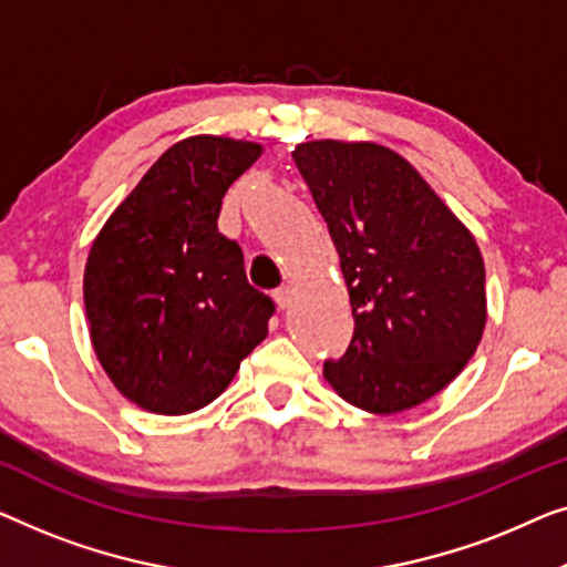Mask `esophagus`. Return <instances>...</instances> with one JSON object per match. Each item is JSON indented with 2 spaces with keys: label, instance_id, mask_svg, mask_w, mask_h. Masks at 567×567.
<instances>
[{
  "label": "esophagus",
  "instance_id": "obj_1",
  "mask_svg": "<svg viewBox=\"0 0 567 567\" xmlns=\"http://www.w3.org/2000/svg\"><path fill=\"white\" fill-rule=\"evenodd\" d=\"M290 298H292V290H290V287H280V290L275 292V302H277V308H280V310H287V308H290Z\"/></svg>",
  "mask_w": 567,
  "mask_h": 567
}]
</instances>
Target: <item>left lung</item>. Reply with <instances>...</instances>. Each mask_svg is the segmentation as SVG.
<instances>
[{
    "label": "left lung",
    "mask_w": 567,
    "mask_h": 567,
    "mask_svg": "<svg viewBox=\"0 0 567 567\" xmlns=\"http://www.w3.org/2000/svg\"><path fill=\"white\" fill-rule=\"evenodd\" d=\"M295 164L339 251L354 333L323 378L347 403L401 413L462 372L483 339L475 238L401 154L370 141H308Z\"/></svg>",
    "instance_id": "1"
}]
</instances>
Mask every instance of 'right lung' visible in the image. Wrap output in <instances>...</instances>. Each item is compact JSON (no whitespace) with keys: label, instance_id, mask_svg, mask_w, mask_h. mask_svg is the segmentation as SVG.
I'll return each instance as SVG.
<instances>
[{"label":"right lung","instance_id":"obj_1","mask_svg":"<svg viewBox=\"0 0 567 567\" xmlns=\"http://www.w3.org/2000/svg\"><path fill=\"white\" fill-rule=\"evenodd\" d=\"M261 156L254 141L189 135L143 174L94 238L84 308L94 354L138 409L182 416L213 403L267 339L275 302L218 234L228 187Z\"/></svg>","mask_w":567,"mask_h":567}]
</instances>
